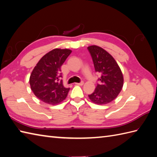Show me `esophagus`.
<instances>
[{
  "instance_id": "esophagus-1",
  "label": "esophagus",
  "mask_w": 157,
  "mask_h": 157,
  "mask_svg": "<svg viewBox=\"0 0 157 157\" xmlns=\"http://www.w3.org/2000/svg\"><path fill=\"white\" fill-rule=\"evenodd\" d=\"M84 84V82H81L80 83H75L76 85H78V86H83Z\"/></svg>"
}]
</instances>
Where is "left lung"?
<instances>
[{"instance_id": "1", "label": "left lung", "mask_w": 157, "mask_h": 157, "mask_svg": "<svg viewBox=\"0 0 157 157\" xmlns=\"http://www.w3.org/2000/svg\"><path fill=\"white\" fill-rule=\"evenodd\" d=\"M90 53L96 72L101 74L99 84L94 92L88 95L90 101L96 105H105L112 102L122 90L123 76L121 70L114 58L100 46L88 47Z\"/></svg>"}]
</instances>
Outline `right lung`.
<instances>
[{
    "instance_id": "1",
    "label": "right lung",
    "mask_w": 157,
    "mask_h": 157,
    "mask_svg": "<svg viewBox=\"0 0 157 157\" xmlns=\"http://www.w3.org/2000/svg\"><path fill=\"white\" fill-rule=\"evenodd\" d=\"M69 49L55 48L46 53L36 64L29 78L35 96L49 105H57L66 98L70 88L63 84L61 67L71 54Z\"/></svg>"
}]
</instances>
